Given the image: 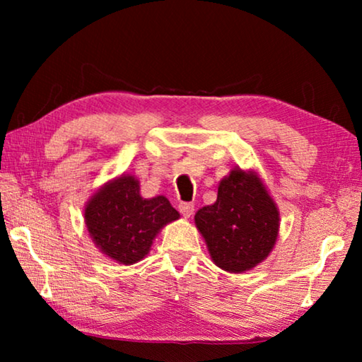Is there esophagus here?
Here are the masks:
<instances>
[{
    "mask_svg": "<svg viewBox=\"0 0 362 362\" xmlns=\"http://www.w3.org/2000/svg\"><path fill=\"white\" fill-rule=\"evenodd\" d=\"M179 211H180V214H182L183 217L188 218V217L193 214L194 206H193L192 203H180V204H179Z\"/></svg>",
    "mask_w": 362,
    "mask_h": 362,
    "instance_id": "obj_1",
    "label": "esophagus"
}]
</instances>
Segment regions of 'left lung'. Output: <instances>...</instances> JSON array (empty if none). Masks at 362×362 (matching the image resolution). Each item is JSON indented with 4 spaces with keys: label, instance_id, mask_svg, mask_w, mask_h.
Instances as JSON below:
<instances>
[{
    "label": "left lung",
    "instance_id": "left-lung-1",
    "mask_svg": "<svg viewBox=\"0 0 362 362\" xmlns=\"http://www.w3.org/2000/svg\"><path fill=\"white\" fill-rule=\"evenodd\" d=\"M194 223L214 263L230 273H243L272 252L279 212L259 177L233 169L220 182L216 203L196 212Z\"/></svg>",
    "mask_w": 362,
    "mask_h": 362
}]
</instances>
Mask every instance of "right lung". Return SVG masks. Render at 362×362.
<instances>
[{"label":"right lung","instance_id":"right-lung-1","mask_svg":"<svg viewBox=\"0 0 362 362\" xmlns=\"http://www.w3.org/2000/svg\"><path fill=\"white\" fill-rule=\"evenodd\" d=\"M139 180L121 175L97 192L84 209L89 235L110 259L132 265L148 254L164 225L179 218L168 198L145 199Z\"/></svg>","mask_w":362,"mask_h":362}]
</instances>
